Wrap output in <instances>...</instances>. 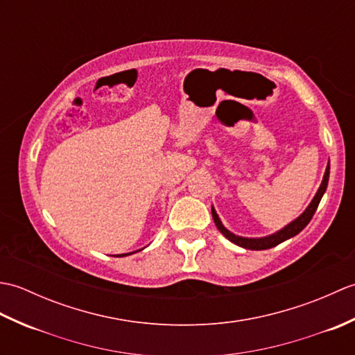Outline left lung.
Here are the masks:
<instances>
[{"instance_id":"left-lung-1","label":"left lung","mask_w":355,"mask_h":355,"mask_svg":"<svg viewBox=\"0 0 355 355\" xmlns=\"http://www.w3.org/2000/svg\"><path fill=\"white\" fill-rule=\"evenodd\" d=\"M328 180H329V162L327 164L325 173H323V180H322V183H320V187L318 189V192H315L314 198L311 200L310 205H308V207L296 218V220H293L290 224H286L285 227H282L281 230H277L275 233H271V235H268V236L244 238V236L235 235V233H232L230 230H227V229L224 227L221 220H220V216H218L216 210L212 206V216H214L215 225L218 227V230H220L223 235L227 238L230 243H233V244H236V245L243 247V248H247V250H267V248L275 247L277 244L284 243V241H286V239L296 236L297 233H300L306 227V224L311 221L314 212H315V210H318V206H319V202H320V200L323 197V193H325V191H327Z\"/></svg>"}]
</instances>
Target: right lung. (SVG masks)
I'll return each instance as SVG.
<instances>
[{"label":"right lung","mask_w":355,"mask_h":355,"mask_svg":"<svg viewBox=\"0 0 355 355\" xmlns=\"http://www.w3.org/2000/svg\"><path fill=\"white\" fill-rule=\"evenodd\" d=\"M134 253V252H132ZM128 254H131V253H123V254H116V256H128Z\"/></svg>","instance_id":"obj_1"}]
</instances>
